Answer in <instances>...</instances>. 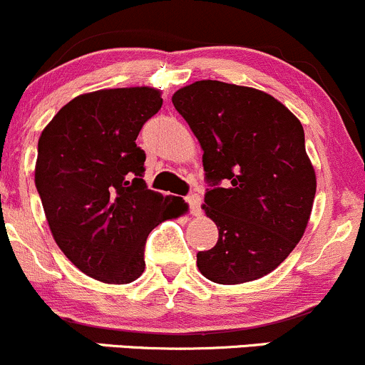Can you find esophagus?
Wrapping results in <instances>:
<instances>
[{
    "label": "esophagus",
    "mask_w": 365,
    "mask_h": 365,
    "mask_svg": "<svg viewBox=\"0 0 365 365\" xmlns=\"http://www.w3.org/2000/svg\"><path fill=\"white\" fill-rule=\"evenodd\" d=\"M186 202L190 203L191 214L193 215L202 214V209H200V205H202V198H200V195H190V197L186 198Z\"/></svg>",
    "instance_id": "obj_1"
}]
</instances>
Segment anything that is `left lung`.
Segmentation results:
<instances>
[{"mask_svg":"<svg viewBox=\"0 0 365 365\" xmlns=\"http://www.w3.org/2000/svg\"><path fill=\"white\" fill-rule=\"evenodd\" d=\"M172 103L197 135L212 186L202 209L219 238L197 254L200 273L222 285L268 275L304 235L315 200L303 125L269 93L225 81H195Z\"/></svg>","mask_w":365,"mask_h":365,"instance_id":"8db88e82","label":"left lung"}]
</instances>
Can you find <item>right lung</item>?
Wrapping results in <instances>:
<instances>
[{
	"label": "right lung",
	"mask_w": 365,
	"mask_h": 365,
	"mask_svg": "<svg viewBox=\"0 0 365 365\" xmlns=\"http://www.w3.org/2000/svg\"><path fill=\"white\" fill-rule=\"evenodd\" d=\"M151 87L104 88L69 101L43 128L34 182L58 249L85 275L130 284L155 226L181 200L148 190L140 128L162 108Z\"/></svg>",
	"instance_id": "add662e5"
}]
</instances>
